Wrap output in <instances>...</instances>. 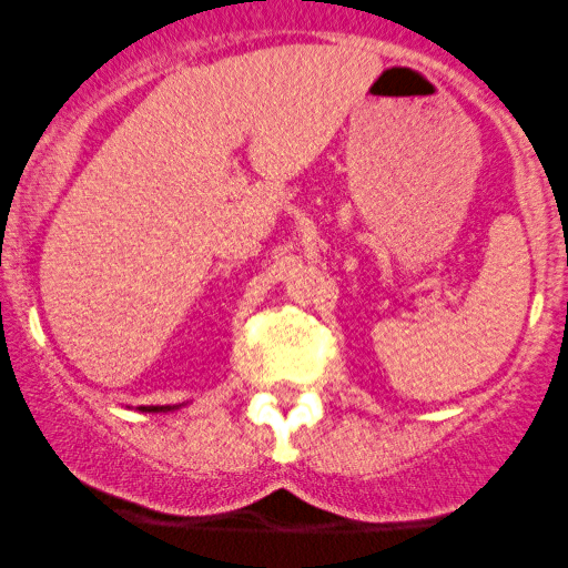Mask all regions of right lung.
I'll list each match as a JSON object with an SVG mask.
<instances>
[{
  "instance_id": "right-lung-1",
  "label": "right lung",
  "mask_w": 568,
  "mask_h": 568,
  "mask_svg": "<svg viewBox=\"0 0 568 568\" xmlns=\"http://www.w3.org/2000/svg\"><path fill=\"white\" fill-rule=\"evenodd\" d=\"M148 412H159V406H153V409H148Z\"/></svg>"
}]
</instances>
